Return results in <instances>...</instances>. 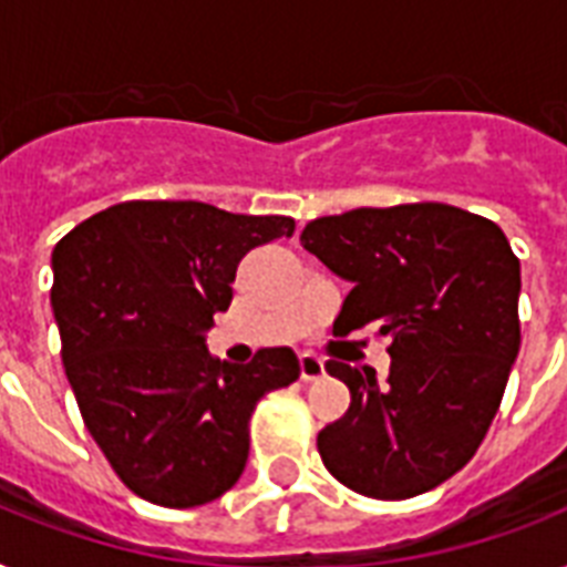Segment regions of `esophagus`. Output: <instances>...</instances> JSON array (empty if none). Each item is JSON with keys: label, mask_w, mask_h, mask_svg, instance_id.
<instances>
[{"label": "esophagus", "mask_w": 567, "mask_h": 567, "mask_svg": "<svg viewBox=\"0 0 567 567\" xmlns=\"http://www.w3.org/2000/svg\"><path fill=\"white\" fill-rule=\"evenodd\" d=\"M300 377L306 379V382H318V379L327 377V364H323V359H318V355L302 353L300 355Z\"/></svg>", "instance_id": "34e87169"}]
</instances>
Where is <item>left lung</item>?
<instances>
[{"instance_id": "left-lung-1", "label": "left lung", "mask_w": 567, "mask_h": 567, "mask_svg": "<svg viewBox=\"0 0 567 567\" xmlns=\"http://www.w3.org/2000/svg\"><path fill=\"white\" fill-rule=\"evenodd\" d=\"M300 244L353 282L336 336L379 323L391 371L329 362L353 403L318 432L347 488L405 501L462 471L518 359L520 261L497 223L444 203L353 208L306 223Z\"/></svg>"}]
</instances>
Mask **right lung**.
I'll list each match as a JSON object with an SVG mask.
<instances>
[{
  "instance_id": "right-lung-1",
  "label": "right lung",
  "mask_w": 567,
  "mask_h": 567,
  "mask_svg": "<svg viewBox=\"0 0 567 567\" xmlns=\"http://www.w3.org/2000/svg\"><path fill=\"white\" fill-rule=\"evenodd\" d=\"M282 214L196 199H132L79 223L52 249V311L84 426L123 483L190 509L244 474L249 414L291 385L300 359L265 347L249 364L205 347L249 249L291 235Z\"/></svg>"
}]
</instances>
